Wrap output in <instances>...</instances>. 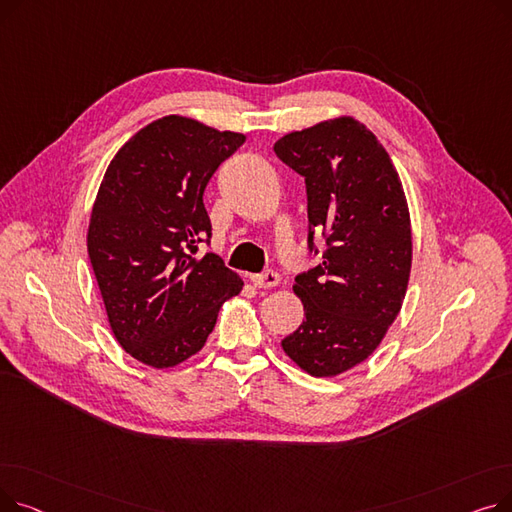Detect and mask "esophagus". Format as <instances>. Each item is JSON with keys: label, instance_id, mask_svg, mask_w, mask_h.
Masks as SVG:
<instances>
[{"label": "esophagus", "instance_id": "34e87169", "mask_svg": "<svg viewBox=\"0 0 512 512\" xmlns=\"http://www.w3.org/2000/svg\"><path fill=\"white\" fill-rule=\"evenodd\" d=\"M251 282L257 286V288H274V286H278V282H280V276L276 274V272H263V274H255V276H251Z\"/></svg>", "mask_w": 512, "mask_h": 512}]
</instances>
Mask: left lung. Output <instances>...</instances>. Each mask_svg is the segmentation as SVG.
I'll use <instances>...</instances> for the list:
<instances>
[{
    "label": "left lung",
    "instance_id": "8db88e82",
    "mask_svg": "<svg viewBox=\"0 0 512 512\" xmlns=\"http://www.w3.org/2000/svg\"><path fill=\"white\" fill-rule=\"evenodd\" d=\"M274 153L307 184L309 247L319 265L294 278L305 307L284 353L313 378H336L373 355L405 301L413 234L400 176L375 134L338 116L284 134Z\"/></svg>",
    "mask_w": 512,
    "mask_h": 512
}]
</instances>
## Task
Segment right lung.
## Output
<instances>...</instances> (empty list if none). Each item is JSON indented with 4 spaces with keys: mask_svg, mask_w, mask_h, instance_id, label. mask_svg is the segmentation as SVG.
I'll list each match as a JSON object with an SVG mask.
<instances>
[{
    "mask_svg": "<svg viewBox=\"0 0 512 512\" xmlns=\"http://www.w3.org/2000/svg\"><path fill=\"white\" fill-rule=\"evenodd\" d=\"M245 139L172 114L132 134L103 174L89 259L118 344L149 367L197 355L245 286L215 253L195 255L211 234L205 186Z\"/></svg>",
    "mask_w": 512,
    "mask_h": 512,
    "instance_id": "obj_1",
    "label": "right lung"
}]
</instances>
